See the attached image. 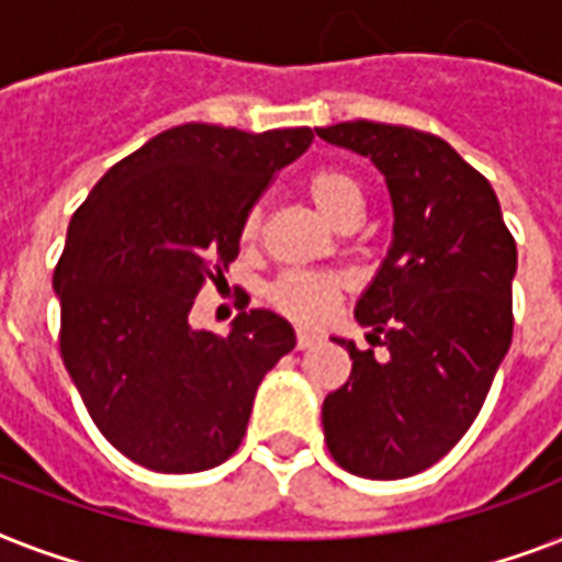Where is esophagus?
<instances>
[{
  "mask_svg": "<svg viewBox=\"0 0 562 562\" xmlns=\"http://www.w3.org/2000/svg\"><path fill=\"white\" fill-rule=\"evenodd\" d=\"M315 344H321V335L312 329H297V350H312Z\"/></svg>",
  "mask_w": 562,
  "mask_h": 562,
  "instance_id": "34e87169",
  "label": "esophagus"
}]
</instances>
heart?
Returning a JSON list of instances; mask_svg holds the SVG:
<instances>
[{
  "label": "heart",
  "instance_id": "heart-1",
  "mask_svg": "<svg viewBox=\"0 0 562 562\" xmlns=\"http://www.w3.org/2000/svg\"><path fill=\"white\" fill-rule=\"evenodd\" d=\"M306 192L317 212L329 218L333 224L344 221L352 212L361 215V189L359 183L341 169H317L308 175ZM262 229V212L259 206L247 210L241 221V238L256 241ZM344 280L338 273L326 271H285L282 277L271 282L268 289V303H271L280 315L300 321V324H317L324 321L341 300Z\"/></svg>",
  "mask_w": 562,
  "mask_h": 562
}]
</instances>
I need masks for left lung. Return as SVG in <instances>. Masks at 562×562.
Wrapping results in <instances>:
<instances>
[{
    "label": "left lung",
    "instance_id": "obj_1",
    "mask_svg": "<svg viewBox=\"0 0 562 562\" xmlns=\"http://www.w3.org/2000/svg\"><path fill=\"white\" fill-rule=\"evenodd\" d=\"M317 136L384 175L393 241L356 303L379 361L347 338L352 373L324 400V437L361 479H408L452 449L487 400L514 338L516 241L484 175L440 136L341 122Z\"/></svg>",
    "mask_w": 562,
    "mask_h": 562
}]
</instances>
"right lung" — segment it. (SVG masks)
I'll list each match as a JSON object with an SVG mask.
<instances>
[{"mask_svg": "<svg viewBox=\"0 0 562 562\" xmlns=\"http://www.w3.org/2000/svg\"><path fill=\"white\" fill-rule=\"evenodd\" d=\"M308 127L189 125L119 160L69 221L55 268L60 356L99 431L154 472L212 470L236 452L265 373L294 350L268 308L229 335L192 329L206 280L238 256L241 221Z\"/></svg>", "mask_w": 562, "mask_h": 562, "instance_id": "right-lung-1", "label": "right lung"}]
</instances>
